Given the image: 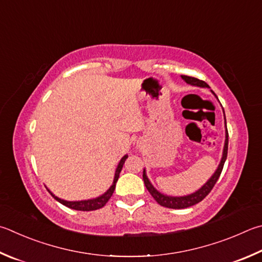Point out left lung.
<instances>
[{
  "label": "left lung",
  "instance_id": "left-lung-1",
  "mask_svg": "<svg viewBox=\"0 0 262 262\" xmlns=\"http://www.w3.org/2000/svg\"><path fill=\"white\" fill-rule=\"evenodd\" d=\"M182 79L185 82L189 84H193V85H199V87H208V84L203 81V80H199L197 78L193 77H189V75H182ZM214 94V92H212ZM215 95V94H214ZM216 96V95H215ZM226 119V117H225ZM228 129H227V123H226V142H225V147H223V155H222V159L221 163L219 165L217 169L215 170V173L213 174V177L207 181V182L203 185V187L198 190V191L193 192L191 194H188V196L184 197H170V196H165V194L160 193L159 191L154 188V185L150 183L149 179L146 178L145 170H143V180H144V184L147 189V191L151 193V196L155 198V201L159 204V205L167 207V208H187L190 206H193L198 204L199 202H202L204 198H205L208 193L211 192V190L213 189L214 185H215L216 181L220 178V174L223 169V165H225V161L227 159V154H228Z\"/></svg>",
  "mask_w": 262,
  "mask_h": 262
}]
</instances>
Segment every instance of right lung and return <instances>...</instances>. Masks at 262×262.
<instances>
[{
	"label": "right lung",
	"mask_w": 262,
	"mask_h": 262,
	"mask_svg": "<svg viewBox=\"0 0 262 262\" xmlns=\"http://www.w3.org/2000/svg\"><path fill=\"white\" fill-rule=\"evenodd\" d=\"M128 158V156H123L122 159L120 160V163H119L117 170H116V175H115V181H113V184L111 185V188L107 190V191L102 194V196H99L95 199H89V201H80V202H68V201H63V199H60L58 197H56L55 194H52L49 190L48 191L50 192V194L52 197H54L57 202H59L60 204H63L66 207H70L72 208V210H77V211H95V210H99V208H102L105 204L108 202V199L111 198L113 191H115L116 189V183L119 179V174H120L121 169H122V166L125 164L126 159Z\"/></svg>",
	"instance_id": "add662e5"
}]
</instances>
